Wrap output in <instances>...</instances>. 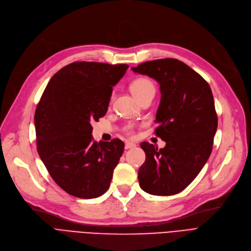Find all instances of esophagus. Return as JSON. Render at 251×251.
Wrapping results in <instances>:
<instances>
[{
    "label": "esophagus",
    "instance_id": "obj_1",
    "mask_svg": "<svg viewBox=\"0 0 251 251\" xmlns=\"http://www.w3.org/2000/svg\"><path fill=\"white\" fill-rule=\"evenodd\" d=\"M134 147H136V144H134L132 142H126V144H125L126 149H132Z\"/></svg>",
    "mask_w": 251,
    "mask_h": 251
}]
</instances>
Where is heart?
<instances>
[{"mask_svg": "<svg viewBox=\"0 0 251 251\" xmlns=\"http://www.w3.org/2000/svg\"><path fill=\"white\" fill-rule=\"evenodd\" d=\"M129 89L133 93V95L139 100L141 99L144 95H146L149 92H154L155 88L153 83L148 80L147 78H137L129 85ZM126 132L128 135H132V126H126Z\"/></svg>", "mask_w": 251, "mask_h": 251, "instance_id": "obj_1", "label": "heart"}]
</instances>
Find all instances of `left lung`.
I'll use <instances>...</instances> for the list:
<instances>
[{"mask_svg":"<svg viewBox=\"0 0 251 251\" xmlns=\"http://www.w3.org/2000/svg\"><path fill=\"white\" fill-rule=\"evenodd\" d=\"M132 70L159 84L155 135L166 142L160 149L141 143L146 159L138 172L140 187L154 196L176 195L192 183L212 151L217 114L211 88L176 58L155 59Z\"/></svg>","mask_w":251,"mask_h":251,"instance_id":"1","label":"left lung"}]
</instances>
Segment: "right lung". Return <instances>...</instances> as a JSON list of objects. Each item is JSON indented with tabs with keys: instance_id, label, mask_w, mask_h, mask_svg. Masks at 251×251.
<instances>
[{
	"instance_id": "1",
	"label": "right lung",
	"mask_w": 251,
	"mask_h": 251,
	"mask_svg": "<svg viewBox=\"0 0 251 251\" xmlns=\"http://www.w3.org/2000/svg\"><path fill=\"white\" fill-rule=\"evenodd\" d=\"M128 66L75 62L50 79L35 112L37 150L55 183L69 195L93 199L107 192L125 143L93 141L113 86Z\"/></svg>"
}]
</instances>
